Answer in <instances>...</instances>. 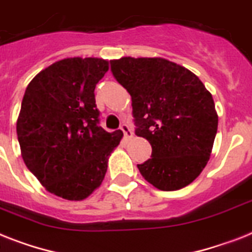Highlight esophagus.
I'll use <instances>...</instances> for the list:
<instances>
[{
    "label": "esophagus",
    "instance_id": "34e87169",
    "mask_svg": "<svg viewBox=\"0 0 252 252\" xmlns=\"http://www.w3.org/2000/svg\"><path fill=\"white\" fill-rule=\"evenodd\" d=\"M120 129H122V132L124 133V138H126V140H130V138L133 137L132 129H130L129 126H126V124H123V126H120Z\"/></svg>",
    "mask_w": 252,
    "mask_h": 252
}]
</instances>
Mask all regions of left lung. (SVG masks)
I'll list each match as a JSON object with an SVG mask.
<instances>
[{"label": "left lung", "instance_id": "obj_1", "mask_svg": "<svg viewBox=\"0 0 252 252\" xmlns=\"http://www.w3.org/2000/svg\"><path fill=\"white\" fill-rule=\"evenodd\" d=\"M112 75L132 97L136 134L151 145L137 164L147 183L163 191L185 188L210 160L218 132L212 94L197 75L164 58L112 59Z\"/></svg>", "mask_w": 252, "mask_h": 252}]
</instances>
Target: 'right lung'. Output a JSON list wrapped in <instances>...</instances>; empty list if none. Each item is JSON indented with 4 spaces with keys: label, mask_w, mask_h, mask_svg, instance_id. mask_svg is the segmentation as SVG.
Returning a JSON list of instances; mask_svg holds the SVG:
<instances>
[{
    "label": "right lung",
    "mask_w": 252,
    "mask_h": 252,
    "mask_svg": "<svg viewBox=\"0 0 252 252\" xmlns=\"http://www.w3.org/2000/svg\"><path fill=\"white\" fill-rule=\"evenodd\" d=\"M107 71L106 59H62L38 72L24 93L16 122L22 158L63 199L83 200L101 186L122 140V130L98 126L94 89Z\"/></svg>",
    "instance_id": "right-lung-1"
}]
</instances>
